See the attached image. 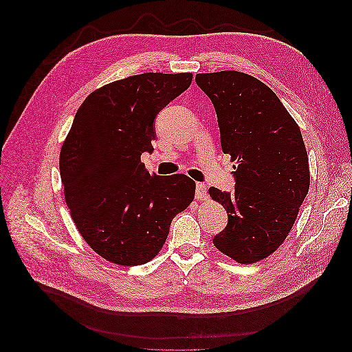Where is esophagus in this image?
<instances>
[{
    "mask_svg": "<svg viewBox=\"0 0 352 352\" xmlns=\"http://www.w3.org/2000/svg\"><path fill=\"white\" fill-rule=\"evenodd\" d=\"M206 193H208L206 185H204V183H197V185H196L195 197H196L197 200H204V199L206 197Z\"/></svg>",
    "mask_w": 352,
    "mask_h": 352,
    "instance_id": "34e87169",
    "label": "esophagus"
}]
</instances>
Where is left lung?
Masks as SVG:
<instances>
[{
  "mask_svg": "<svg viewBox=\"0 0 352 352\" xmlns=\"http://www.w3.org/2000/svg\"><path fill=\"white\" fill-rule=\"evenodd\" d=\"M210 98L221 144L238 166L235 189H209L228 213L226 228L213 238L222 254L254 263L285 241L309 190L302 135L278 96L258 78L239 72L196 74Z\"/></svg>",
  "mask_w": 352,
  "mask_h": 352,
  "instance_id": "1",
  "label": "left lung"
}]
</instances>
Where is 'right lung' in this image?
<instances>
[{"mask_svg":"<svg viewBox=\"0 0 352 352\" xmlns=\"http://www.w3.org/2000/svg\"><path fill=\"white\" fill-rule=\"evenodd\" d=\"M192 73H144L93 91L76 113L60 153L64 197L80 235L102 258L124 266L152 261L173 217L195 197L186 175H150L155 119L189 89Z\"/></svg>","mask_w":352,"mask_h":352,"instance_id":"right-lung-1","label":"right lung"}]
</instances>
